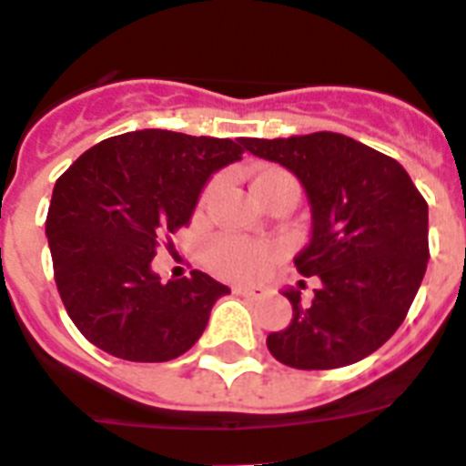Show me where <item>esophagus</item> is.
<instances>
[{"instance_id":"esophagus-1","label":"esophagus","mask_w":466,"mask_h":466,"mask_svg":"<svg viewBox=\"0 0 466 466\" xmlns=\"http://www.w3.org/2000/svg\"><path fill=\"white\" fill-rule=\"evenodd\" d=\"M236 294L240 297H248V299H261V289H252V288H236Z\"/></svg>"}]
</instances>
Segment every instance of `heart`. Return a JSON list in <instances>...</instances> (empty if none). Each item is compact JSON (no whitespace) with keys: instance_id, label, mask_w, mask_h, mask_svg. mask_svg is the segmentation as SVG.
<instances>
[{"instance_id":"heart-1","label":"heart","mask_w":466,"mask_h":466,"mask_svg":"<svg viewBox=\"0 0 466 466\" xmlns=\"http://www.w3.org/2000/svg\"><path fill=\"white\" fill-rule=\"evenodd\" d=\"M285 178H292L285 169L271 165H259L254 167L252 172V190L254 195L264 200L266 193L273 188L276 184L285 181ZM218 188V178L209 181L207 188L202 190L200 202L207 205L212 200L214 193ZM280 257V249L268 245V242L249 240V238L240 236H218L217 240L209 245L207 249V261L214 268V273H218L226 280L236 282H254L266 276V271L271 268L273 261Z\"/></svg>"}]
</instances>
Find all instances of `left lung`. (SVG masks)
I'll list each match as a JSON object with an SVG mask.
<instances>
[{
  "label": "left lung",
  "instance_id": "1",
  "mask_svg": "<svg viewBox=\"0 0 466 466\" xmlns=\"http://www.w3.org/2000/svg\"><path fill=\"white\" fill-rule=\"evenodd\" d=\"M288 167L311 202V242L294 259L318 276L311 306L288 289L292 320L266 347L297 370H332L375 353L400 328L429 261V207L399 162L335 131L242 138Z\"/></svg>",
  "mask_w": 466,
  "mask_h": 466
}]
</instances>
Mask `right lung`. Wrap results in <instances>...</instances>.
I'll use <instances>...</instances> for the list:
<instances>
[{
	"instance_id": "obj_1",
	"label": "right lung",
	"mask_w": 466,
	"mask_h": 466,
	"mask_svg": "<svg viewBox=\"0 0 466 466\" xmlns=\"http://www.w3.org/2000/svg\"><path fill=\"white\" fill-rule=\"evenodd\" d=\"M242 141L141 129L96 143L58 177L46 214L56 288L101 351L165 363L188 351L230 289L202 271L160 282V242L188 226L207 178Z\"/></svg>"
}]
</instances>
